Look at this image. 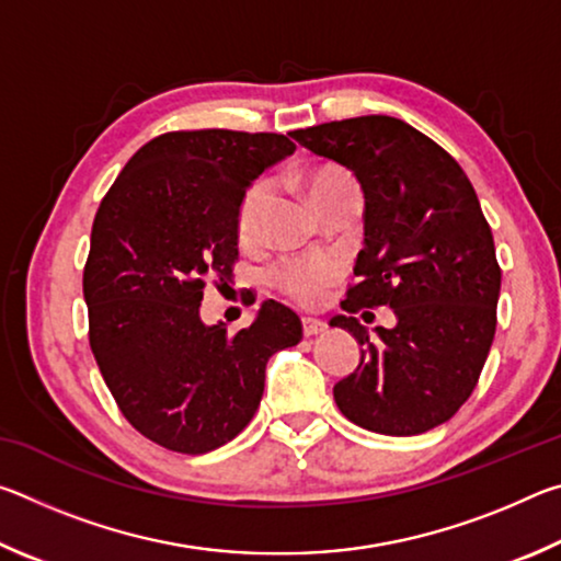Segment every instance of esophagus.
<instances>
[{
  "label": "esophagus",
  "instance_id": "34e87169",
  "mask_svg": "<svg viewBox=\"0 0 561 561\" xmlns=\"http://www.w3.org/2000/svg\"><path fill=\"white\" fill-rule=\"evenodd\" d=\"M301 331H304V336H317V334H321V331H327V324L321 319L304 317L301 319Z\"/></svg>",
  "mask_w": 561,
  "mask_h": 561
}]
</instances>
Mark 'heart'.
<instances>
[{
    "label": "heart",
    "mask_w": 561,
    "mask_h": 561,
    "mask_svg": "<svg viewBox=\"0 0 561 561\" xmlns=\"http://www.w3.org/2000/svg\"><path fill=\"white\" fill-rule=\"evenodd\" d=\"M311 203H321L336 193H346V190H356L354 180H351L344 170L339 168H321L311 173L307 180ZM274 185L270 178H260L247 187V193L240 203V213H237V232H240L242 242H254L264 227V217L272 205ZM344 267L341 262L329 257V254H309V257H287L279 260L270 270V282L282 294L304 307H311L324 299L331 284H334Z\"/></svg>",
    "instance_id": "b5f03b06"
}]
</instances>
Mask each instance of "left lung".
<instances>
[{"label":"left lung","mask_w":561,"mask_h":561,"mask_svg":"<svg viewBox=\"0 0 561 561\" xmlns=\"http://www.w3.org/2000/svg\"><path fill=\"white\" fill-rule=\"evenodd\" d=\"M291 138L344 165L364 190V250L348 314L391 307L396 327L368 336L354 317L360 360L334 386L360 428L417 435L458 413L478 383L497 324L500 264L468 175L421 130L393 116L331 121Z\"/></svg>","instance_id":"1"}]
</instances>
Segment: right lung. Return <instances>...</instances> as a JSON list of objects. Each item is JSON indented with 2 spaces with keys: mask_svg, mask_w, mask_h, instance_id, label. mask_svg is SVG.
I'll list each match as a JSON object with an SVG mask.
<instances>
[{
  "mask_svg": "<svg viewBox=\"0 0 561 561\" xmlns=\"http://www.w3.org/2000/svg\"><path fill=\"white\" fill-rule=\"evenodd\" d=\"M294 148L279 133H163L101 201L83 270L91 351L121 413L168 450L203 455L242 433L270 356L301 341L274 299L237 334L201 319L205 284L232 277L247 187Z\"/></svg>",
  "mask_w": 561,
  "mask_h": 561,
  "instance_id": "right-lung-1",
  "label": "right lung"
}]
</instances>
